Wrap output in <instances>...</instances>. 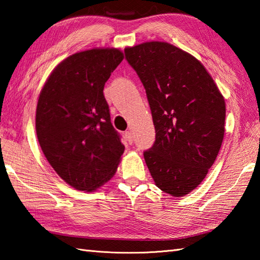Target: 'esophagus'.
Instances as JSON below:
<instances>
[{
	"label": "esophagus",
	"instance_id": "1",
	"mask_svg": "<svg viewBox=\"0 0 260 260\" xmlns=\"http://www.w3.org/2000/svg\"><path fill=\"white\" fill-rule=\"evenodd\" d=\"M125 137H126V140H127V142L129 143V144H132V143H133V141H134L133 135H132V133H131L129 131H126L125 132Z\"/></svg>",
	"mask_w": 260,
	"mask_h": 260
}]
</instances>
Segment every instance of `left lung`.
I'll list each match as a JSON object with an SVG mask.
<instances>
[{
  "mask_svg": "<svg viewBox=\"0 0 260 260\" xmlns=\"http://www.w3.org/2000/svg\"><path fill=\"white\" fill-rule=\"evenodd\" d=\"M146 90L155 142L144 158L155 185L189 194L206 178L224 136L225 102L200 60L162 41L125 48Z\"/></svg>",
  "mask_w": 260,
  "mask_h": 260,
  "instance_id": "left-lung-1",
  "label": "left lung"
}]
</instances>
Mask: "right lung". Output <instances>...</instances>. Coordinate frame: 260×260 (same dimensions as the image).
I'll return each mask as SVG.
<instances>
[{
    "label": "right lung",
    "instance_id": "add662e5",
    "mask_svg": "<svg viewBox=\"0 0 260 260\" xmlns=\"http://www.w3.org/2000/svg\"><path fill=\"white\" fill-rule=\"evenodd\" d=\"M123 59L117 48L76 52L54 67L39 95V144L57 174L78 191L107 183L124 153L104 97L105 82Z\"/></svg>",
    "mask_w": 260,
    "mask_h": 260
}]
</instances>
